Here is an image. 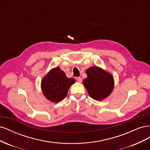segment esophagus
Segmentation results:
<instances>
[{
	"label": "esophagus",
	"mask_w": 150,
	"mask_h": 150,
	"mask_svg": "<svg viewBox=\"0 0 150 150\" xmlns=\"http://www.w3.org/2000/svg\"><path fill=\"white\" fill-rule=\"evenodd\" d=\"M77 81H78L79 83H81V82H82L83 79H82V78H80V77H78V78H77Z\"/></svg>",
	"instance_id": "1"
}]
</instances>
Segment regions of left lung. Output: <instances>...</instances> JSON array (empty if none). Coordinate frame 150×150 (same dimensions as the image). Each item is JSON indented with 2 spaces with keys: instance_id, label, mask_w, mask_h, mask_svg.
I'll return each instance as SVG.
<instances>
[{
  "instance_id": "1",
  "label": "left lung",
  "mask_w": 150,
  "mask_h": 150,
  "mask_svg": "<svg viewBox=\"0 0 150 150\" xmlns=\"http://www.w3.org/2000/svg\"><path fill=\"white\" fill-rule=\"evenodd\" d=\"M87 78L83 84L89 96L96 101H101L110 95L114 88V78L110 72L94 66L86 70Z\"/></svg>"
}]
</instances>
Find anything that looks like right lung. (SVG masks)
Masks as SVG:
<instances>
[{
	"mask_svg": "<svg viewBox=\"0 0 150 150\" xmlns=\"http://www.w3.org/2000/svg\"><path fill=\"white\" fill-rule=\"evenodd\" d=\"M75 83L74 78H68L60 68L50 71L41 81L43 94L50 101L59 103L64 99L70 86Z\"/></svg>",
	"mask_w": 150,
	"mask_h": 150,
	"instance_id": "right-lung-1",
	"label": "right lung"
}]
</instances>
